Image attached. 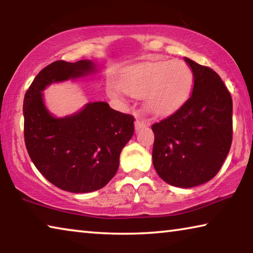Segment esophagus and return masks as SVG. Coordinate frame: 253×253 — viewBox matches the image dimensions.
Returning a JSON list of instances; mask_svg holds the SVG:
<instances>
[{"label":"esophagus","mask_w":253,"mask_h":253,"mask_svg":"<svg viewBox=\"0 0 253 253\" xmlns=\"http://www.w3.org/2000/svg\"><path fill=\"white\" fill-rule=\"evenodd\" d=\"M147 126V123L145 122V121H143V119H136V122H135V129L136 130H139V129H142V128H144V127H146Z\"/></svg>","instance_id":"obj_1"}]
</instances>
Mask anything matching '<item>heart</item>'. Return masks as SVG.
Listing matches in <instances>:
<instances>
[{"instance_id": "obj_1", "label": "heart", "mask_w": 253, "mask_h": 253, "mask_svg": "<svg viewBox=\"0 0 253 253\" xmlns=\"http://www.w3.org/2000/svg\"><path fill=\"white\" fill-rule=\"evenodd\" d=\"M193 83V72L184 61H151L124 71L121 88L132 97L144 96L145 109L161 117L173 114L185 104Z\"/></svg>"}]
</instances>
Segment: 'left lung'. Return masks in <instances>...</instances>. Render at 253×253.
I'll return each instance as SVG.
<instances>
[{
	"instance_id": "1",
	"label": "left lung",
	"mask_w": 253,
	"mask_h": 253,
	"mask_svg": "<svg viewBox=\"0 0 253 253\" xmlns=\"http://www.w3.org/2000/svg\"><path fill=\"white\" fill-rule=\"evenodd\" d=\"M193 72L191 97L154 124L153 164L166 183L194 187L219 172L232 143V98L211 68L184 58Z\"/></svg>"
}]
</instances>
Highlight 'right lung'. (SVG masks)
<instances>
[{
    "label": "right lung",
    "instance_id": "right-lung-1",
    "mask_svg": "<svg viewBox=\"0 0 253 253\" xmlns=\"http://www.w3.org/2000/svg\"><path fill=\"white\" fill-rule=\"evenodd\" d=\"M96 71L90 60H58L34 78L23 101L24 142L38 170L61 190L88 193L116 174L124 146L134 135V117L104 101L89 102L78 113L55 118L45 108L46 85Z\"/></svg>",
    "mask_w": 253,
    "mask_h": 253
}]
</instances>
